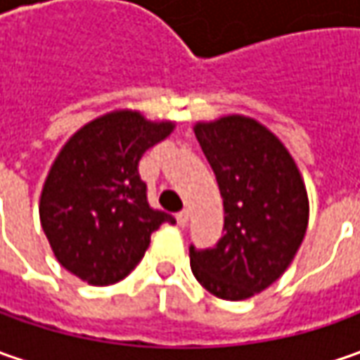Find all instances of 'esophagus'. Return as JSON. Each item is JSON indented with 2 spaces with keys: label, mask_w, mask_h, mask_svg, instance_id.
I'll return each instance as SVG.
<instances>
[{
  "label": "esophagus",
  "mask_w": 360,
  "mask_h": 360,
  "mask_svg": "<svg viewBox=\"0 0 360 360\" xmlns=\"http://www.w3.org/2000/svg\"><path fill=\"white\" fill-rule=\"evenodd\" d=\"M176 218H178V224H180V226H186L188 220H190V212H188V210H182V212H178Z\"/></svg>",
  "instance_id": "esophagus-1"
}]
</instances>
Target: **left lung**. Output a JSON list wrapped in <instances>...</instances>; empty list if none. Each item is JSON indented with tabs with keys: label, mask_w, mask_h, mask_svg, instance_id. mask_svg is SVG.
<instances>
[{
	"label": "left lung",
	"mask_w": 360,
	"mask_h": 360,
	"mask_svg": "<svg viewBox=\"0 0 360 360\" xmlns=\"http://www.w3.org/2000/svg\"><path fill=\"white\" fill-rule=\"evenodd\" d=\"M194 134L224 202V236L190 246L196 281L222 300H244L283 276L309 226V196L297 162L258 120L230 114L196 122Z\"/></svg>",
	"instance_id": "1"
}]
</instances>
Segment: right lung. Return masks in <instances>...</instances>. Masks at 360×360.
Segmentation results:
<instances>
[{
  "instance_id": "obj_1",
  "label": "right lung",
  "mask_w": 360,
  "mask_h": 360,
  "mask_svg": "<svg viewBox=\"0 0 360 360\" xmlns=\"http://www.w3.org/2000/svg\"><path fill=\"white\" fill-rule=\"evenodd\" d=\"M176 124L138 110L91 120L63 144L39 196V220L63 269L91 286L126 278L150 246L166 212L150 208L138 162Z\"/></svg>"
}]
</instances>
